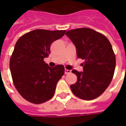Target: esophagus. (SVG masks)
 Wrapping results in <instances>:
<instances>
[{
	"label": "esophagus",
	"mask_w": 126,
	"mask_h": 126,
	"mask_svg": "<svg viewBox=\"0 0 126 126\" xmlns=\"http://www.w3.org/2000/svg\"><path fill=\"white\" fill-rule=\"evenodd\" d=\"M71 72V70H69V69H65V74H70Z\"/></svg>",
	"instance_id": "obj_1"
}]
</instances>
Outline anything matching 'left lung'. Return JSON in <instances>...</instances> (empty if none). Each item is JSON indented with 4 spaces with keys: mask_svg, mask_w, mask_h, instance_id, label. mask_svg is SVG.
Here are the masks:
<instances>
[{
    "mask_svg": "<svg viewBox=\"0 0 126 126\" xmlns=\"http://www.w3.org/2000/svg\"><path fill=\"white\" fill-rule=\"evenodd\" d=\"M65 34L76 47L78 57L84 60L83 72L71 71L78 77L70 86L71 91L83 100L94 99L105 92L113 77L116 60L112 46L105 36L88 28L69 30Z\"/></svg>",
    "mask_w": 126,
    "mask_h": 126,
    "instance_id": "8db88e82",
    "label": "left lung"
}]
</instances>
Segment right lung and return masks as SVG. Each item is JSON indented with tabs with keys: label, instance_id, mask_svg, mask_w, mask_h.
<instances>
[{
	"label": "right lung",
	"instance_id": "add662e5",
	"mask_svg": "<svg viewBox=\"0 0 126 126\" xmlns=\"http://www.w3.org/2000/svg\"><path fill=\"white\" fill-rule=\"evenodd\" d=\"M65 30H34L21 36L10 59V70L15 87L26 100L40 104L52 98L58 81L63 76V65L50 67L44 61L50 53L52 42Z\"/></svg>",
	"mask_w": 126,
	"mask_h": 126
}]
</instances>
